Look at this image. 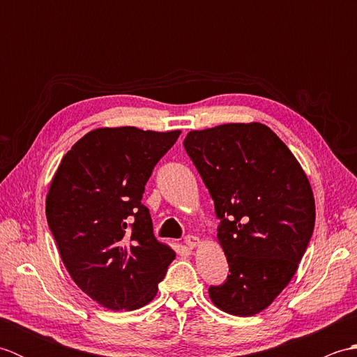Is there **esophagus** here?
<instances>
[{
    "mask_svg": "<svg viewBox=\"0 0 357 357\" xmlns=\"http://www.w3.org/2000/svg\"><path fill=\"white\" fill-rule=\"evenodd\" d=\"M184 242H185V245H187V247H190V248H195L196 245H199V244H201L199 238L193 236V234H187V236L184 238Z\"/></svg>",
    "mask_w": 357,
    "mask_h": 357,
    "instance_id": "34e87169",
    "label": "esophagus"
}]
</instances>
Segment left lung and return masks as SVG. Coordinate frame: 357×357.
Wrapping results in <instances>:
<instances>
[{
  "label": "left lung",
  "instance_id": "8db88e82",
  "mask_svg": "<svg viewBox=\"0 0 357 357\" xmlns=\"http://www.w3.org/2000/svg\"><path fill=\"white\" fill-rule=\"evenodd\" d=\"M184 149L215 202L218 241L230 275L210 285L213 304L234 316L267 308L294 276L312 239L316 208L304 170L259 123L190 132Z\"/></svg>",
  "mask_w": 357,
  "mask_h": 357
}]
</instances>
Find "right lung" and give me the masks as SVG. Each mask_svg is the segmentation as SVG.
Segmentation results:
<instances>
[{"mask_svg":"<svg viewBox=\"0 0 357 357\" xmlns=\"http://www.w3.org/2000/svg\"><path fill=\"white\" fill-rule=\"evenodd\" d=\"M179 133L96 128L67 151L53 176L49 229L75 284L105 308L149 304L176 256L156 241L141 199Z\"/></svg>","mask_w":357,"mask_h":357,"instance_id":"right-lung-1","label":"right lung"}]
</instances>
